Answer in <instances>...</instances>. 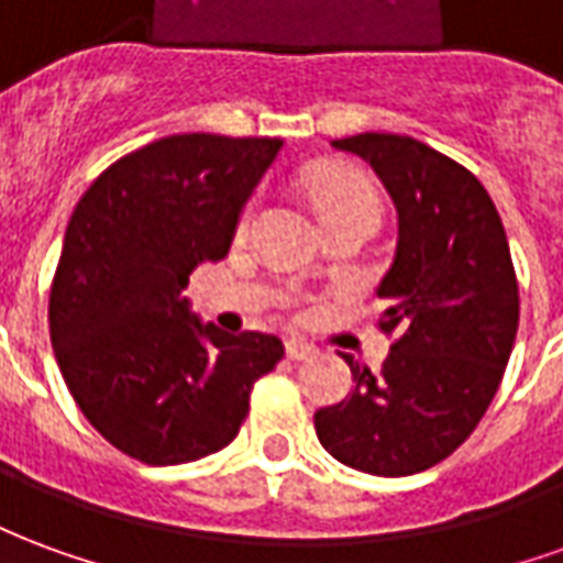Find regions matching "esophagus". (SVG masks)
Returning a JSON list of instances; mask_svg holds the SVG:
<instances>
[{
    "mask_svg": "<svg viewBox=\"0 0 563 563\" xmlns=\"http://www.w3.org/2000/svg\"><path fill=\"white\" fill-rule=\"evenodd\" d=\"M313 353H317V346H313V343L298 341V338H289V341H286V355H289V358H295V362L310 358Z\"/></svg>",
    "mask_w": 563,
    "mask_h": 563,
    "instance_id": "esophagus-1",
    "label": "esophagus"
}]
</instances>
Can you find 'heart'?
Returning <instances> with one entry per match:
<instances>
[{
  "label": "heart",
  "instance_id": "1",
  "mask_svg": "<svg viewBox=\"0 0 563 563\" xmlns=\"http://www.w3.org/2000/svg\"><path fill=\"white\" fill-rule=\"evenodd\" d=\"M310 192L322 217H343V213H367V217H379V198L377 189L367 184L365 177L350 172H334V168H322L310 177ZM256 217V205L241 213V232L250 229V222Z\"/></svg>",
  "mask_w": 563,
  "mask_h": 563
}]
</instances>
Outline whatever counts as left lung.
Masks as SVG:
<instances>
[{
  "label": "left lung",
  "instance_id": "8db88e82",
  "mask_svg": "<svg viewBox=\"0 0 563 563\" xmlns=\"http://www.w3.org/2000/svg\"><path fill=\"white\" fill-rule=\"evenodd\" d=\"M377 172L398 244L377 295L398 331L379 377L343 353L353 391L313 416L329 455L374 476H410L452 455L495 398L519 329V283L495 201L464 165L410 135L331 141Z\"/></svg>",
  "mask_w": 563,
  "mask_h": 563
}]
</instances>
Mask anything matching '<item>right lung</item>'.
Here are the masks:
<instances>
[{"instance_id":"obj_1","label":"right lung","mask_w":563,"mask_h":563,"mask_svg":"<svg viewBox=\"0 0 563 563\" xmlns=\"http://www.w3.org/2000/svg\"><path fill=\"white\" fill-rule=\"evenodd\" d=\"M280 139L168 135L102 172L71 213L51 286V343L71 398L132 459L168 467L229 446L274 334H225L184 295L220 262Z\"/></svg>"}]
</instances>
